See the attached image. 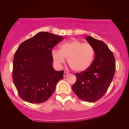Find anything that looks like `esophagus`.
Listing matches in <instances>:
<instances>
[{
	"label": "esophagus",
	"instance_id": "obj_1",
	"mask_svg": "<svg viewBox=\"0 0 129 129\" xmlns=\"http://www.w3.org/2000/svg\"><path fill=\"white\" fill-rule=\"evenodd\" d=\"M69 74V73H68L67 72H64V73H63V77H66L68 76Z\"/></svg>",
	"mask_w": 129,
	"mask_h": 129
}]
</instances>
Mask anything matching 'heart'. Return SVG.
I'll list each match as a JSON object with an SVG mask.
<instances>
[{
  "label": "heart",
  "mask_w": 129,
  "mask_h": 129,
  "mask_svg": "<svg viewBox=\"0 0 129 129\" xmlns=\"http://www.w3.org/2000/svg\"><path fill=\"white\" fill-rule=\"evenodd\" d=\"M94 56L93 47L77 39L65 42L60 45L59 50H52V57L57 67H60L64 63L66 58H67L69 67L77 72L87 70L92 65Z\"/></svg>",
  "instance_id": "1"
}]
</instances>
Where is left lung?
Wrapping results in <instances>:
<instances>
[{"label":"left lung","instance_id":"left-lung-1","mask_svg":"<svg viewBox=\"0 0 129 129\" xmlns=\"http://www.w3.org/2000/svg\"><path fill=\"white\" fill-rule=\"evenodd\" d=\"M86 40L94 49L95 58L87 70L75 74L77 80L72 89L79 99L93 102L103 97L109 89L115 74V60L104 42L90 36Z\"/></svg>","mask_w":129,"mask_h":129}]
</instances>
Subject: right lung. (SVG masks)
I'll use <instances>...</instances> for the list:
<instances>
[{
    "label": "right lung",
    "mask_w": 129,
    "mask_h": 129,
    "mask_svg": "<svg viewBox=\"0 0 129 129\" xmlns=\"http://www.w3.org/2000/svg\"><path fill=\"white\" fill-rule=\"evenodd\" d=\"M63 38L41 32L19 46L13 60L12 79L20 98L32 104L47 101L63 78L53 68L52 50Z\"/></svg>",
    "instance_id": "obj_1"
}]
</instances>
